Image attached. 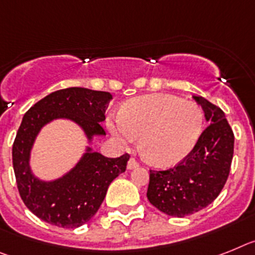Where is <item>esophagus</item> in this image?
<instances>
[{
	"mask_svg": "<svg viewBox=\"0 0 255 255\" xmlns=\"http://www.w3.org/2000/svg\"><path fill=\"white\" fill-rule=\"evenodd\" d=\"M137 167H138V163L136 161V159L130 158L129 160H128V163H127L128 169H134V168H137Z\"/></svg>",
	"mask_w": 255,
	"mask_h": 255,
	"instance_id": "34e87169",
	"label": "esophagus"
}]
</instances>
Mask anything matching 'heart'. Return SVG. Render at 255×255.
<instances>
[{"label":"heart","instance_id":"obj_1","mask_svg":"<svg viewBox=\"0 0 255 255\" xmlns=\"http://www.w3.org/2000/svg\"><path fill=\"white\" fill-rule=\"evenodd\" d=\"M110 132L122 143L141 136L145 158L156 165L180 163L194 150L204 127V113L194 101L170 95H149L128 101L118 119H109Z\"/></svg>","mask_w":255,"mask_h":255}]
</instances>
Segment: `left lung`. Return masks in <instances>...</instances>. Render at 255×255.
I'll return each instance as SVG.
<instances>
[{
	"mask_svg": "<svg viewBox=\"0 0 255 255\" xmlns=\"http://www.w3.org/2000/svg\"><path fill=\"white\" fill-rule=\"evenodd\" d=\"M210 125L191 152L165 170L150 169L147 199L172 217L194 214L214 200L229 178L234 156V132L225 113L201 96H194Z\"/></svg>",
	"mask_w": 255,
	"mask_h": 255,
	"instance_id": "8db88e82",
	"label": "left lung"
}]
</instances>
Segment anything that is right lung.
<instances>
[{
  "instance_id": "1",
  "label": "right lung",
  "mask_w": 255,
  "mask_h": 255,
  "mask_svg": "<svg viewBox=\"0 0 255 255\" xmlns=\"http://www.w3.org/2000/svg\"><path fill=\"white\" fill-rule=\"evenodd\" d=\"M109 92L82 87L55 91L24 114L12 145V165L19 194L33 214L50 225L75 229L85 225L100 208L106 191L127 168L129 155L106 158L87 146L74 168L54 181H42L30 169V150L43 126L54 119H70L83 129L88 141L104 136Z\"/></svg>"
}]
</instances>
